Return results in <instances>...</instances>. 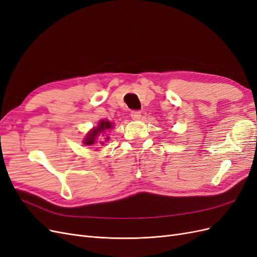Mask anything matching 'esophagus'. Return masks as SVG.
I'll return each mask as SVG.
<instances>
[{
  "label": "esophagus",
  "mask_w": 257,
  "mask_h": 257,
  "mask_svg": "<svg viewBox=\"0 0 257 257\" xmlns=\"http://www.w3.org/2000/svg\"><path fill=\"white\" fill-rule=\"evenodd\" d=\"M142 116V112L139 110H133L131 112V118L133 120H139Z\"/></svg>",
  "instance_id": "obj_1"
}]
</instances>
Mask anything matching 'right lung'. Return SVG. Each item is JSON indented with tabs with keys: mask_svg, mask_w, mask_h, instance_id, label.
Here are the masks:
<instances>
[{
	"mask_svg": "<svg viewBox=\"0 0 257 257\" xmlns=\"http://www.w3.org/2000/svg\"><path fill=\"white\" fill-rule=\"evenodd\" d=\"M112 123L107 121V120H100L97 124V126L93 127L89 133L85 136V138L83 139V144L87 145V146H96V144H99V146H103L105 145L106 142H108V139L109 137H106L103 138L102 141H98V136L102 135V137H104V135L106 134V132L108 130L112 128Z\"/></svg>",
	"mask_w": 257,
	"mask_h": 257,
	"instance_id": "1",
	"label": "right lung"
}]
</instances>
